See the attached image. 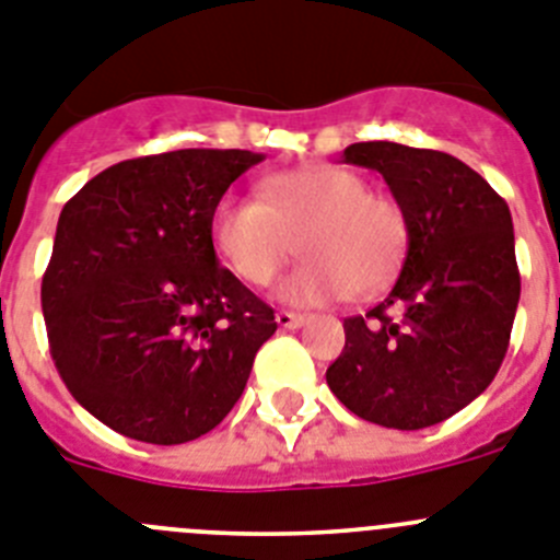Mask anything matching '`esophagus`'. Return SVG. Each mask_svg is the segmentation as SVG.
<instances>
[{"label":"esophagus","instance_id":"1","mask_svg":"<svg viewBox=\"0 0 560 560\" xmlns=\"http://www.w3.org/2000/svg\"><path fill=\"white\" fill-rule=\"evenodd\" d=\"M276 324L281 326V329H299V326L306 324V317L299 315V312H276Z\"/></svg>","mask_w":560,"mask_h":560}]
</instances>
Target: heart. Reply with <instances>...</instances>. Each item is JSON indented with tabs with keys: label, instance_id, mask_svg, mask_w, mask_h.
<instances>
[{
	"label": "heart",
	"instance_id": "heart-1",
	"mask_svg": "<svg viewBox=\"0 0 560 560\" xmlns=\"http://www.w3.org/2000/svg\"><path fill=\"white\" fill-rule=\"evenodd\" d=\"M258 198L225 195L209 234L225 268L250 287L279 276L295 250L306 256L279 287L290 306H320L365 295L396 276L407 250V220L390 198L368 192L357 170L337 164L287 170L259 184Z\"/></svg>",
	"mask_w": 560,
	"mask_h": 560
}]
</instances>
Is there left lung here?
Masks as SVG:
<instances>
[{"mask_svg":"<svg viewBox=\"0 0 560 560\" xmlns=\"http://www.w3.org/2000/svg\"><path fill=\"white\" fill-rule=\"evenodd\" d=\"M342 161L385 178L407 220V256L387 299L342 320L346 349L326 382L374 424H441L505 360L522 290L511 209L480 173L441 150L357 142Z\"/></svg>","mask_w":560,"mask_h":560,"instance_id":"obj_1","label":"left lung"}]
</instances>
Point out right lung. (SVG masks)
<instances>
[{"instance_id": "add662e5", "label": "right lung", "mask_w": 560, "mask_h": 560, "mask_svg": "<svg viewBox=\"0 0 560 560\" xmlns=\"http://www.w3.org/2000/svg\"><path fill=\"white\" fill-rule=\"evenodd\" d=\"M250 150L119 161L63 206L42 281L49 351L74 399L133 441L175 446L243 396L273 310L220 268L211 209Z\"/></svg>"}]
</instances>
